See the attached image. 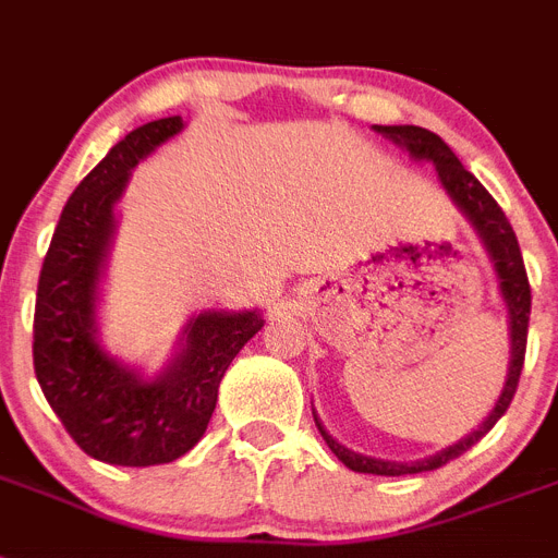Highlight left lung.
Listing matches in <instances>:
<instances>
[{"instance_id":"8db88e82","label":"left lung","mask_w":558,"mask_h":558,"mask_svg":"<svg viewBox=\"0 0 558 558\" xmlns=\"http://www.w3.org/2000/svg\"><path fill=\"white\" fill-rule=\"evenodd\" d=\"M374 130L395 142L397 147L405 149L409 158L414 161H428L434 163V170L439 175V184L446 190L448 198L453 201V207L465 215V221L474 227L476 238H480L482 250L488 255L490 266H494L496 283H499V294H502L505 312H508V337H510V360H508V374H505L502 395L496 397L494 409L488 416L476 425L471 434L453 442V446L442 448V451L430 453L425 460L416 462H391V460H377V457H366L345 448L343 442H337L331 437L326 425L320 423V416L315 411V423L320 437L326 439V446L331 448L337 460L343 462L345 468L357 471V474H377V476H405V474H423V471H437L446 462L457 460L460 453L468 448L476 446L485 434L496 425V420L508 411L510 400L517 395L519 374H522V363H525V343H527V320H531V283H527V271L522 264V252H519V241L513 235V227L508 223L505 213L499 209L490 192L476 181L471 172L462 167V161L453 156V149L448 147L437 133H430L425 128H414V124H395V128H383L374 124Z\"/></svg>"}]
</instances>
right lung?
<instances>
[{"mask_svg":"<svg viewBox=\"0 0 558 558\" xmlns=\"http://www.w3.org/2000/svg\"><path fill=\"white\" fill-rule=\"evenodd\" d=\"M181 130V116L149 121L93 167L64 204L36 289V380L76 446L110 465H163L192 451L229 363L266 323L260 308L192 315L158 374H144L101 343L98 303L119 223L116 204L135 163Z\"/></svg>","mask_w":558,"mask_h":558,"instance_id":"obj_1","label":"right lung"}]
</instances>
